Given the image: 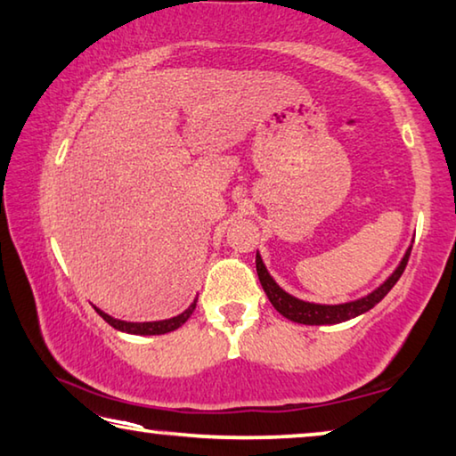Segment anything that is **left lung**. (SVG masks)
Returning <instances> with one entry per match:
<instances>
[{
  "instance_id": "8db88e82",
  "label": "left lung",
  "mask_w": 456,
  "mask_h": 456,
  "mask_svg": "<svg viewBox=\"0 0 456 456\" xmlns=\"http://www.w3.org/2000/svg\"><path fill=\"white\" fill-rule=\"evenodd\" d=\"M410 251L411 249L406 251L402 264L395 267V272L378 288V290H373L370 296H365V298L345 302V305H313V302L294 298V296L286 294L276 281L272 280L259 256H256V267H257L259 281H262V288L267 298H270L272 306L276 308L281 316H286L288 321H294L298 324H337V322L355 319V316L367 313V310L378 305V302L384 298L389 290H392L395 281L400 280L403 270H406Z\"/></svg>"
}]
</instances>
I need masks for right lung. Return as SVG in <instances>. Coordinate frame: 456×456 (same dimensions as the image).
<instances>
[{"label": "right lung", "mask_w": 456, "mask_h": 456, "mask_svg": "<svg viewBox=\"0 0 456 456\" xmlns=\"http://www.w3.org/2000/svg\"><path fill=\"white\" fill-rule=\"evenodd\" d=\"M194 308H197V300H194L183 314L175 316V319L158 321V322H126V321L111 319V316L105 314L103 310H99V308H95V310L99 313V316H103L105 322H110L111 327L118 329V330L132 332V335H164V332H170V330H176L178 327H183V324L191 319Z\"/></svg>", "instance_id": "add662e5"}]
</instances>
